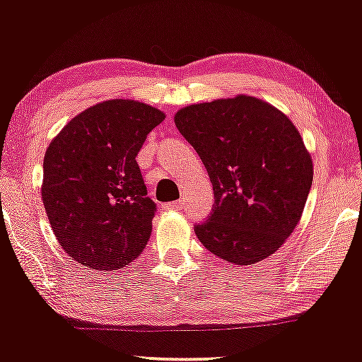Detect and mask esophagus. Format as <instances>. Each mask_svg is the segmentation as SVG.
Returning <instances> with one entry per match:
<instances>
[{"label":"esophagus","instance_id":"34e87169","mask_svg":"<svg viewBox=\"0 0 362 362\" xmlns=\"http://www.w3.org/2000/svg\"><path fill=\"white\" fill-rule=\"evenodd\" d=\"M165 207L170 211H180L185 207V202L184 201H175V202H168V204H165Z\"/></svg>","mask_w":362,"mask_h":362}]
</instances>
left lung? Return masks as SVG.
I'll return each mask as SVG.
<instances>
[{
    "label": "left lung",
    "mask_w": 362,
    "mask_h": 362,
    "mask_svg": "<svg viewBox=\"0 0 362 362\" xmlns=\"http://www.w3.org/2000/svg\"><path fill=\"white\" fill-rule=\"evenodd\" d=\"M175 126L214 190L213 213L195 224L201 243L236 265L271 257L300 223L313 182L294 124L271 103L238 95L184 107Z\"/></svg>",
    "instance_id": "obj_1"
}]
</instances>
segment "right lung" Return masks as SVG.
<instances>
[{
    "label": "right lung",
    "instance_id": "obj_1",
    "mask_svg": "<svg viewBox=\"0 0 362 362\" xmlns=\"http://www.w3.org/2000/svg\"><path fill=\"white\" fill-rule=\"evenodd\" d=\"M163 119L155 107L115 98L83 110L49 144L42 202L74 262L117 271L144 250L156 204L136 156Z\"/></svg>",
    "mask_w": 362,
    "mask_h": 362
}]
</instances>
